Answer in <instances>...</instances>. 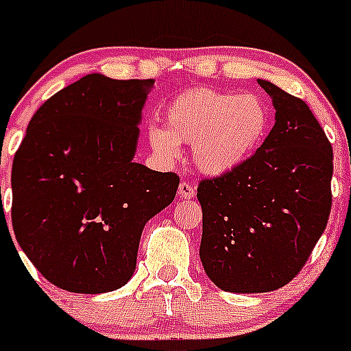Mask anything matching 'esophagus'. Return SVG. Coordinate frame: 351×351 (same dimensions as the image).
<instances>
[{
	"label": "esophagus",
	"instance_id": "esophagus-1",
	"mask_svg": "<svg viewBox=\"0 0 351 351\" xmlns=\"http://www.w3.org/2000/svg\"><path fill=\"white\" fill-rule=\"evenodd\" d=\"M179 197L182 198L195 197V186L188 181H182L181 184H179Z\"/></svg>",
	"mask_w": 351,
	"mask_h": 351
}]
</instances>
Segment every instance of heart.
<instances>
[{
  "label": "heart",
  "instance_id": "heart-1",
  "mask_svg": "<svg viewBox=\"0 0 351 351\" xmlns=\"http://www.w3.org/2000/svg\"><path fill=\"white\" fill-rule=\"evenodd\" d=\"M165 130L149 128L154 151L179 156V144L193 145V160L207 173H226L255 153L269 128L267 105L256 95L193 88L170 100Z\"/></svg>",
  "mask_w": 351,
  "mask_h": 351
}]
</instances>
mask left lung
<instances>
[{
    "label": "left lung",
    "instance_id": "1",
    "mask_svg": "<svg viewBox=\"0 0 351 351\" xmlns=\"http://www.w3.org/2000/svg\"><path fill=\"white\" fill-rule=\"evenodd\" d=\"M276 123L230 172L200 181V260L225 291L285 287L308 262L332 207V145L308 104L267 80Z\"/></svg>",
    "mask_w": 351,
    "mask_h": 351
}]
</instances>
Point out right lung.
Masks as SVG:
<instances>
[{
    "instance_id": "1",
    "label": "right lung",
    "mask_w": 351,
    "mask_h": 351,
    "mask_svg": "<svg viewBox=\"0 0 351 351\" xmlns=\"http://www.w3.org/2000/svg\"><path fill=\"white\" fill-rule=\"evenodd\" d=\"M154 79L82 77L31 117L12 167V226L40 274L75 293L126 285L144 225L176 197L179 176L135 163Z\"/></svg>"
}]
</instances>
